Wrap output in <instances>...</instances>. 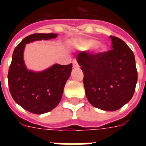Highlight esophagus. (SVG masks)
<instances>
[{
    "label": "esophagus",
    "instance_id": "obj_1",
    "mask_svg": "<svg viewBox=\"0 0 146 146\" xmlns=\"http://www.w3.org/2000/svg\"><path fill=\"white\" fill-rule=\"evenodd\" d=\"M73 68H78L79 67V64H78L77 61L76 60H74L73 61Z\"/></svg>",
    "mask_w": 146,
    "mask_h": 146
}]
</instances>
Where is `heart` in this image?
Instances as JSON below:
<instances>
[{
    "label": "heart",
    "instance_id": "1",
    "mask_svg": "<svg viewBox=\"0 0 146 146\" xmlns=\"http://www.w3.org/2000/svg\"><path fill=\"white\" fill-rule=\"evenodd\" d=\"M80 48H81L83 50H89L95 48L98 52H102L103 50H105V45L102 43H98L96 40L89 39L85 41L80 44Z\"/></svg>",
    "mask_w": 146,
    "mask_h": 146
}]
</instances>
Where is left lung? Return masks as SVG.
I'll use <instances>...</instances> for the list:
<instances>
[{
	"label": "left lung",
	"mask_w": 146,
	"mask_h": 146,
	"mask_svg": "<svg viewBox=\"0 0 146 146\" xmlns=\"http://www.w3.org/2000/svg\"><path fill=\"white\" fill-rule=\"evenodd\" d=\"M110 38L111 50L96 54L80 52L76 60L84 74L89 103L101 110L113 111L130 101L138 76L131 49L119 38Z\"/></svg>",
	"instance_id": "1"
}]
</instances>
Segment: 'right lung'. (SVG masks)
Wrapping results in <instances>:
<instances>
[{
  "label": "right lung",
  "instance_id": "add662e5",
  "mask_svg": "<svg viewBox=\"0 0 146 146\" xmlns=\"http://www.w3.org/2000/svg\"><path fill=\"white\" fill-rule=\"evenodd\" d=\"M57 36L54 33L29 35L22 40L13 53L7 76L10 92L17 104L33 113H47L57 106L73 65L56 64L41 72L29 70L24 63V49L28 43L52 39Z\"/></svg>",
  "mask_w": 146,
  "mask_h": 146
}]
</instances>
